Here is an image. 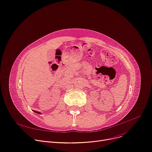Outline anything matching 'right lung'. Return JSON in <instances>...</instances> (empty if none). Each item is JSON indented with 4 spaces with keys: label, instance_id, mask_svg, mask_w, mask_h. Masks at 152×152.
<instances>
[{
    "label": "right lung",
    "instance_id": "right-lung-1",
    "mask_svg": "<svg viewBox=\"0 0 152 152\" xmlns=\"http://www.w3.org/2000/svg\"><path fill=\"white\" fill-rule=\"evenodd\" d=\"M35 113H37V114H41V113H39V112H38V111H36V110H34Z\"/></svg>",
    "mask_w": 152,
    "mask_h": 152
}]
</instances>
